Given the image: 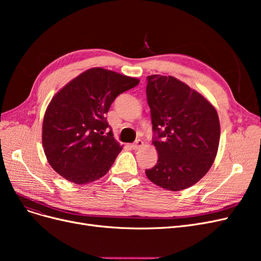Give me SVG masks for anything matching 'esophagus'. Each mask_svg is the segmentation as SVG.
<instances>
[{"label": "esophagus", "mask_w": 261, "mask_h": 261, "mask_svg": "<svg viewBox=\"0 0 261 261\" xmlns=\"http://www.w3.org/2000/svg\"><path fill=\"white\" fill-rule=\"evenodd\" d=\"M143 146H144V141H143V140H140V139L136 140L135 143L130 145V147H132L133 149H139V148H141Z\"/></svg>", "instance_id": "1"}]
</instances>
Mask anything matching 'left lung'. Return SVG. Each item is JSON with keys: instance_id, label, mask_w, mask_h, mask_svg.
<instances>
[{"instance_id": "left-lung-1", "label": "left lung", "mask_w": 261, "mask_h": 261, "mask_svg": "<svg viewBox=\"0 0 261 261\" xmlns=\"http://www.w3.org/2000/svg\"><path fill=\"white\" fill-rule=\"evenodd\" d=\"M147 80L158 161L146 175L153 184L178 192L210 170L219 148V116L206 98L177 78L151 75Z\"/></svg>"}]
</instances>
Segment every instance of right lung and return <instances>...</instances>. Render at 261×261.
Wrapping results in <instances>:
<instances>
[{"label": "right lung", "mask_w": 261, "mask_h": 261, "mask_svg": "<svg viewBox=\"0 0 261 261\" xmlns=\"http://www.w3.org/2000/svg\"><path fill=\"white\" fill-rule=\"evenodd\" d=\"M139 80L102 67L85 70L54 94L45 110L42 146L52 169L75 184L105 176L123 146L114 139L108 113L118 94Z\"/></svg>", "instance_id": "1"}]
</instances>
